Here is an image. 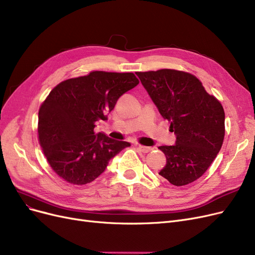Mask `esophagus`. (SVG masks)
I'll return each instance as SVG.
<instances>
[{"instance_id": "34e87169", "label": "esophagus", "mask_w": 255, "mask_h": 255, "mask_svg": "<svg viewBox=\"0 0 255 255\" xmlns=\"http://www.w3.org/2000/svg\"><path fill=\"white\" fill-rule=\"evenodd\" d=\"M137 148H138L140 152H142V153H148L150 151H152V147L144 146V145H138Z\"/></svg>"}]
</instances>
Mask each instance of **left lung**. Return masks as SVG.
I'll use <instances>...</instances> for the list:
<instances>
[{
	"label": "left lung",
	"mask_w": 255,
	"mask_h": 255,
	"mask_svg": "<svg viewBox=\"0 0 255 255\" xmlns=\"http://www.w3.org/2000/svg\"><path fill=\"white\" fill-rule=\"evenodd\" d=\"M136 75L176 135L174 145L158 147L166 157L159 175L176 187L195 181L211 165L223 145V105L189 73L159 69Z\"/></svg>",
	"instance_id": "1"
}]
</instances>
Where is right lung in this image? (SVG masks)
Listing matches in <instances>:
<instances>
[{
	"mask_svg": "<svg viewBox=\"0 0 255 255\" xmlns=\"http://www.w3.org/2000/svg\"><path fill=\"white\" fill-rule=\"evenodd\" d=\"M139 80L133 73L92 72L54 87L39 110V141L61 178L82 186L107 169L109 161L129 142L95 133L117 100Z\"/></svg>",
	"mask_w": 255,
	"mask_h": 255,
	"instance_id": "obj_1",
	"label": "right lung"
}]
</instances>
